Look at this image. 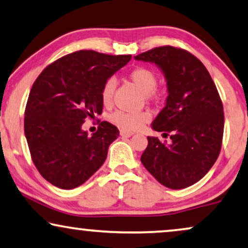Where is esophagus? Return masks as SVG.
I'll return each instance as SVG.
<instances>
[{
  "label": "esophagus",
  "mask_w": 248,
  "mask_h": 248,
  "mask_svg": "<svg viewBox=\"0 0 248 248\" xmlns=\"http://www.w3.org/2000/svg\"><path fill=\"white\" fill-rule=\"evenodd\" d=\"M133 134L134 133H131V131H128V130H124V129L120 130V135L122 137H130L133 136Z\"/></svg>",
  "instance_id": "obj_1"
}]
</instances>
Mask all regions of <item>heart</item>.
<instances>
[{"label":"heart","mask_w":248,"mask_h":248,"mask_svg":"<svg viewBox=\"0 0 248 248\" xmlns=\"http://www.w3.org/2000/svg\"><path fill=\"white\" fill-rule=\"evenodd\" d=\"M128 78L142 92L147 99L156 98L155 89L158 84V78L152 70L146 67H137L128 74ZM115 86L114 78H109L105 81L102 89V101L104 105H109L113 99ZM111 120L114 124L121 127L124 130L133 131L139 129L145 122L150 120V114L147 112H140V113H126V112L118 111L112 114Z\"/></svg>","instance_id":"1"}]
</instances>
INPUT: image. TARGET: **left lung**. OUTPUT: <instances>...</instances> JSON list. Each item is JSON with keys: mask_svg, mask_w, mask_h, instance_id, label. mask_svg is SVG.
Masks as SVG:
<instances>
[{"mask_svg": "<svg viewBox=\"0 0 248 248\" xmlns=\"http://www.w3.org/2000/svg\"><path fill=\"white\" fill-rule=\"evenodd\" d=\"M134 58L155 64L164 74L168 96L151 127L171 133L169 144L147 137L140 161L169 189L192 186L215 164L222 145L223 105L214 81L198 58L174 46L155 48Z\"/></svg>", "mask_w": 248, "mask_h": 248, "instance_id": "8db88e82", "label": "left lung"}]
</instances>
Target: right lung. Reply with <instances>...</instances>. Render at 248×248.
Listing matches in <instances>:
<instances>
[{
    "mask_svg": "<svg viewBox=\"0 0 248 248\" xmlns=\"http://www.w3.org/2000/svg\"><path fill=\"white\" fill-rule=\"evenodd\" d=\"M130 59L80 50L52 62L35 80L25 109V136L34 165L52 186H80L104 164L118 128L103 121L89 136L82 124L102 113L105 81Z\"/></svg>",
    "mask_w": 248,
    "mask_h": 248,
    "instance_id": "add662e5",
    "label": "right lung"
}]
</instances>
